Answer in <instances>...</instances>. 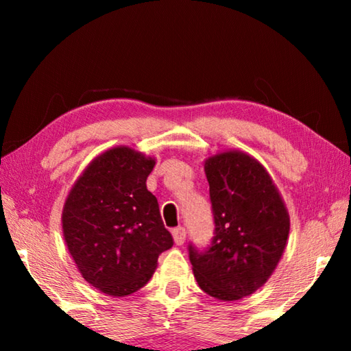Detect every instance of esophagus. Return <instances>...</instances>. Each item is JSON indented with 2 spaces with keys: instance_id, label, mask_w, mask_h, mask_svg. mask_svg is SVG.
I'll list each match as a JSON object with an SVG mask.
<instances>
[{
  "instance_id": "34e87169",
  "label": "esophagus",
  "mask_w": 351,
  "mask_h": 351,
  "mask_svg": "<svg viewBox=\"0 0 351 351\" xmlns=\"http://www.w3.org/2000/svg\"><path fill=\"white\" fill-rule=\"evenodd\" d=\"M186 235H187V232H186V229L184 228H176V229H173V239H175V243L176 245H182L184 241H186Z\"/></svg>"
}]
</instances>
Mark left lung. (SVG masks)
Instances as JSON below:
<instances>
[{"label": "left lung", "mask_w": 351, "mask_h": 351, "mask_svg": "<svg viewBox=\"0 0 351 351\" xmlns=\"http://www.w3.org/2000/svg\"><path fill=\"white\" fill-rule=\"evenodd\" d=\"M213 237L206 249L189 245L199 288L219 300L251 295L271 277L287 246L289 215L263 165L226 152L204 164Z\"/></svg>", "instance_id": "1"}]
</instances>
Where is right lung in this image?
Segmentation results:
<instances>
[{"label": "right lung", "instance_id": "1", "mask_svg": "<svg viewBox=\"0 0 351 351\" xmlns=\"http://www.w3.org/2000/svg\"><path fill=\"white\" fill-rule=\"evenodd\" d=\"M154 159L116 147L88 165L63 207V235L88 283L122 297L150 280L173 246L156 197L147 190Z\"/></svg>", "mask_w": 351, "mask_h": 351}]
</instances>
